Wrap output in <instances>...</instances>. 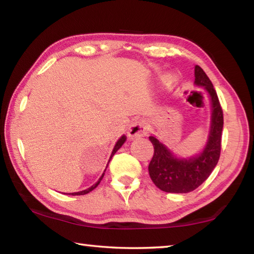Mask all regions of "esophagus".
Listing matches in <instances>:
<instances>
[{
	"instance_id": "esophagus-1",
	"label": "esophagus",
	"mask_w": 254,
	"mask_h": 254,
	"mask_svg": "<svg viewBox=\"0 0 254 254\" xmlns=\"http://www.w3.org/2000/svg\"><path fill=\"white\" fill-rule=\"evenodd\" d=\"M147 133V127L144 122L136 121L131 124L130 128H128L127 135L130 139H134V137H140L143 135H146Z\"/></svg>"
}]
</instances>
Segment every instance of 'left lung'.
Instances as JSON below:
<instances>
[{"label": "left lung", "instance_id": "8db88e82", "mask_svg": "<svg viewBox=\"0 0 254 254\" xmlns=\"http://www.w3.org/2000/svg\"><path fill=\"white\" fill-rule=\"evenodd\" d=\"M195 84L204 86L212 102L211 131L203 152L190 160L177 159L165 145L154 136L149 139L154 154L149 164L151 180L160 190L169 193H188L199 188L210 177L218 164L221 153L223 111L213 84L199 65L194 68Z\"/></svg>", "mask_w": 254, "mask_h": 254}]
</instances>
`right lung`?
I'll list each match as a JSON object with an SVG mask.
<instances>
[{
	"label": "right lung",
	"mask_w": 254,
	"mask_h": 254,
	"mask_svg": "<svg viewBox=\"0 0 254 254\" xmlns=\"http://www.w3.org/2000/svg\"><path fill=\"white\" fill-rule=\"evenodd\" d=\"M126 140H127V137H126V135H123L122 137H120V140L117 142V144H115V146H114V149H113V151H112V154H111V158H110V160H111L112 159V156L114 155V153H115V152H117L119 149H120V147H121L122 146V144H123V143L124 142H126ZM105 172V171H104ZM103 175H104V173L102 174V177H101L100 178V180H99V181L98 182H96L95 184H94V186H92L91 188H89V189H86V190H84V191H80V192H75V193H71V194L72 195H83V194H86V193H89V192H91L92 190H94V189L96 188V187H98L99 186V183L101 182V180H102V178H103Z\"/></svg>",
	"instance_id": "add662e5"
}]
</instances>
